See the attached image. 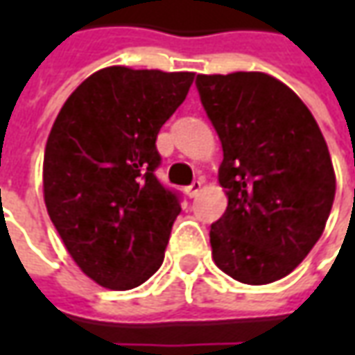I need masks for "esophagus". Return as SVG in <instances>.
Wrapping results in <instances>:
<instances>
[{
	"instance_id": "1",
	"label": "esophagus",
	"mask_w": 355,
	"mask_h": 355,
	"mask_svg": "<svg viewBox=\"0 0 355 355\" xmlns=\"http://www.w3.org/2000/svg\"><path fill=\"white\" fill-rule=\"evenodd\" d=\"M201 188H203V180H200V178H198V180H193L192 184L186 188V193H188L190 198H196V196L201 192Z\"/></svg>"
}]
</instances>
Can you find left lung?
Wrapping results in <instances>:
<instances>
[{
    "label": "left lung",
    "mask_w": 355,
    "mask_h": 355,
    "mask_svg": "<svg viewBox=\"0 0 355 355\" xmlns=\"http://www.w3.org/2000/svg\"><path fill=\"white\" fill-rule=\"evenodd\" d=\"M196 87L224 152L215 264L247 285L277 282L312 251L333 207L327 142L304 102L268 73H200Z\"/></svg>",
    "instance_id": "8db88e82"
}]
</instances>
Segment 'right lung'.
<instances>
[{"label":"right lung","mask_w":355,"mask_h":355,"mask_svg":"<svg viewBox=\"0 0 355 355\" xmlns=\"http://www.w3.org/2000/svg\"><path fill=\"white\" fill-rule=\"evenodd\" d=\"M192 72L102 68L76 89L43 157V196L76 264L108 289L159 270L180 196L157 180V132L184 102Z\"/></svg>","instance_id":"obj_1"}]
</instances>
